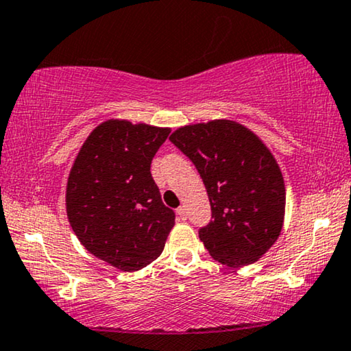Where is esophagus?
Segmentation results:
<instances>
[{
	"mask_svg": "<svg viewBox=\"0 0 351 351\" xmlns=\"http://www.w3.org/2000/svg\"><path fill=\"white\" fill-rule=\"evenodd\" d=\"M176 216H178V219H180V221H184L187 218V213H186L184 206H180V208L176 210Z\"/></svg>",
	"mask_w": 351,
	"mask_h": 351,
	"instance_id": "1",
	"label": "esophagus"
}]
</instances>
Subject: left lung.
Here are the masks:
<instances>
[{"instance_id": "8db88e82", "label": "left lung", "mask_w": 351, "mask_h": 351, "mask_svg": "<svg viewBox=\"0 0 351 351\" xmlns=\"http://www.w3.org/2000/svg\"><path fill=\"white\" fill-rule=\"evenodd\" d=\"M170 141L194 162L206 187L213 219L199 237L211 258L230 269L259 261L285 223V180L269 147L229 119L180 127Z\"/></svg>"}]
</instances>
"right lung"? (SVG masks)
<instances>
[{
  "label": "right lung",
  "mask_w": 351,
  "mask_h": 351,
  "mask_svg": "<svg viewBox=\"0 0 351 351\" xmlns=\"http://www.w3.org/2000/svg\"><path fill=\"white\" fill-rule=\"evenodd\" d=\"M170 128L108 119L84 141L66 182V215L81 245L122 272L159 258L175 226L152 180Z\"/></svg>",
  "instance_id": "right-lung-1"
}]
</instances>
